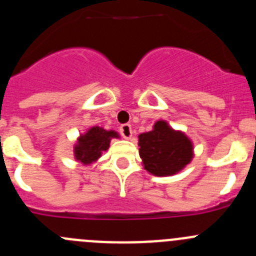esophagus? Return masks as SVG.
Returning <instances> with one entry per match:
<instances>
[{
    "mask_svg": "<svg viewBox=\"0 0 256 256\" xmlns=\"http://www.w3.org/2000/svg\"><path fill=\"white\" fill-rule=\"evenodd\" d=\"M120 134L122 135L124 138H126V140L132 138V128H131L130 124H124V125H121Z\"/></svg>",
    "mask_w": 256,
    "mask_h": 256,
    "instance_id": "1",
    "label": "esophagus"
}]
</instances>
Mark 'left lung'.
Returning a JSON list of instances; mask_svg holds the SVG:
<instances>
[{
  "label": "left lung",
  "instance_id": "1",
  "mask_svg": "<svg viewBox=\"0 0 256 256\" xmlns=\"http://www.w3.org/2000/svg\"><path fill=\"white\" fill-rule=\"evenodd\" d=\"M138 146L144 168L157 177L178 174L194 156L190 138L164 120L156 121L151 131L140 134Z\"/></svg>",
  "mask_w": 256,
  "mask_h": 256
}]
</instances>
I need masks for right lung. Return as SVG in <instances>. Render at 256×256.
<instances>
[{
  "instance_id": "1",
  "label": "right lung",
  "mask_w": 256,
  "mask_h": 256,
  "mask_svg": "<svg viewBox=\"0 0 256 256\" xmlns=\"http://www.w3.org/2000/svg\"><path fill=\"white\" fill-rule=\"evenodd\" d=\"M118 138L120 135L114 130H105L100 126L90 128L78 138L74 146V157L85 166L94 164L102 157V152L109 148L112 138Z\"/></svg>"
}]
</instances>
